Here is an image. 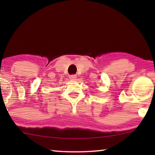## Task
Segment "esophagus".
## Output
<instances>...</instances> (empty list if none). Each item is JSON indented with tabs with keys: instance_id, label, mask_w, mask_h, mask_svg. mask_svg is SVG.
Listing matches in <instances>:
<instances>
[{
	"instance_id": "obj_1",
	"label": "esophagus",
	"mask_w": 155,
	"mask_h": 155,
	"mask_svg": "<svg viewBox=\"0 0 155 155\" xmlns=\"http://www.w3.org/2000/svg\"><path fill=\"white\" fill-rule=\"evenodd\" d=\"M76 78H77V75H70V77H69V78L71 80H75L76 79Z\"/></svg>"
}]
</instances>
